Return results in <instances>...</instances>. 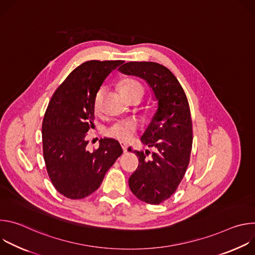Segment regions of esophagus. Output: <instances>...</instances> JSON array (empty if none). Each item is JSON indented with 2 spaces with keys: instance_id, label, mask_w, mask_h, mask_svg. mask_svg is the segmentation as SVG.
Wrapping results in <instances>:
<instances>
[{
  "instance_id": "1",
  "label": "esophagus",
  "mask_w": 255,
  "mask_h": 255,
  "mask_svg": "<svg viewBox=\"0 0 255 255\" xmlns=\"http://www.w3.org/2000/svg\"><path fill=\"white\" fill-rule=\"evenodd\" d=\"M120 144H121V147H122L123 151H124V152H127V149H128V145H127V143H125V142H121Z\"/></svg>"
}]
</instances>
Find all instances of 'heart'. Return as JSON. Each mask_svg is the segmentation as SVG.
<instances>
[{
    "mask_svg": "<svg viewBox=\"0 0 255 255\" xmlns=\"http://www.w3.org/2000/svg\"><path fill=\"white\" fill-rule=\"evenodd\" d=\"M119 90L125 99H128L129 97L138 95V94L143 96V93H144L143 87L141 86V84L132 79L121 81L119 84ZM103 98H104V89H100L97 92L95 101H94V108L97 113L101 111ZM136 129H137V125L134 121H130V120L117 121L107 129V135L121 141H129L133 137Z\"/></svg>",
    "mask_w": 255,
    "mask_h": 255,
    "instance_id": "1",
    "label": "heart"
}]
</instances>
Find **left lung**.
Returning a JSON list of instances; mask_svg holds the SVG:
<instances>
[{
	"instance_id": "8db88e82",
	"label": "left lung",
	"mask_w": 255,
	"mask_h": 255,
	"mask_svg": "<svg viewBox=\"0 0 255 255\" xmlns=\"http://www.w3.org/2000/svg\"><path fill=\"white\" fill-rule=\"evenodd\" d=\"M119 70L146 81L158 102L157 111L141 137L143 144L156 151L150 159L146 158L149 151H134L139 164L129 177L130 190L139 200L158 205L175 192L190 162L193 127L189 102L172 72L159 63L131 61Z\"/></svg>"
}]
</instances>
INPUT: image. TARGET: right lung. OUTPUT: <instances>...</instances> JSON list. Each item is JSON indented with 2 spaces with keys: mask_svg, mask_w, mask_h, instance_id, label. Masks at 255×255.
<instances>
[{
  "mask_svg": "<svg viewBox=\"0 0 255 255\" xmlns=\"http://www.w3.org/2000/svg\"><path fill=\"white\" fill-rule=\"evenodd\" d=\"M123 60H90L72 70L53 94L42 122L43 157L56 191L71 199H84L99 189L106 172L123 153L112 138L100 140L89 151L87 133L95 119L97 92Z\"/></svg>",
  "mask_w": 255,
  "mask_h": 255,
  "instance_id": "add662e5",
  "label": "right lung"
}]
</instances>
